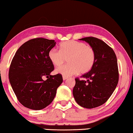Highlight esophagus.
<instances>
[{"mask_svg": "<svg viewBox=\"0 0 133 133\" xmlns=\"http://www.w3.org/2000/svg\"><path fill=\"white\" fill-rule=\"evenodd\" d=\"M68 77H65V76H62V79H63L64 81H65L67 79H68Z\"/></svg>", "mask_w": 133, "mask_h": 133, "instance_id": "esophagus-1", "label": "esophagus"}]
</instances>
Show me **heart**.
Here are the masks:
<instances>
[{
    "label": "heart",
    "mask_w": 133,
    "mask_h": 133,
    "mask_svg": "<svg viewBox=\"0 0 133 133\" xmlns=\"http://www.w3.org/2000/svg\"><path fill=\"white\" fill-rule=\"evenodd\" d=\"M51 63L58 67L63 64L68 59V64L59 67L56 73L69 77L76 74H85L92 69L95 61V52L93 48L80 41L70 40L62 43L60 51L52 48L48 52Z\"/></svg>",
    "instance_id": "obj_1"
}]
</instances>
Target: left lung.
Masks as SVG:
<instances>
[{
	"label": "left lung",
	"instance_id": "1",
	"mask_svg": "<svg viewBox=\"0 0 133 133\" xmlns=\"http://www.w3.org/2000/svg\"><path fill=\"white\" fill-rule=\"evenodd\" d=\"M86 41L95 52V61L89 72L76 78L73 95L80 106L94 108L103 105L112 95L119 80L117 58L113 49L95 37L80 39Z\"/></svg>",
	"mask_w": 133,
	"mask_h": 133
}]
</instances>
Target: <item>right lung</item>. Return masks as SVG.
Returning a JSON list of instances; mask_svg holds the SVG:
<instances>
[{"label": "right lung", "mask_w": 133, "mask_h": 133, "mask_svg": "<svg viewBox=\"0 0 133 133\" xmlns=\"http://www.w3.org/2000/svg\"><path fill=\"white\" fill-rule=\"evenodd\" d=\"M55 45L52 39L33 38L23 43L13 57L9 81L18 100L26 108L39 110L48 106L62 84L61 74L50 75L54 68L48 52ZM43 76L47 80L44 81Z\"/></svg>", "instance_id": "add662e5"}]
</instances>
